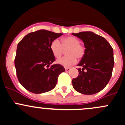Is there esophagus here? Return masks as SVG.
I'll return each instance as SVG.
<instances>
[{
	"instance_id": "obj_1",
	"label": "esophagus",
	"mask_w": 125,
	"mask_h": 125,
	"mask_svg": "<svg viewBox=\"0 0 125 125\" xmlns=\"http://www.w3.org/2000/svg\"><path fill=\"white\" fill-rule=\"evenodd\" d=\"M65 72H69L70 70V68L65 67Z\"/></svg>"
}]
</instances>
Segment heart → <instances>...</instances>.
<instances>
[{"label": "heart", "mask_w": 125, "mask_h": 125, "mask_svg": "<svg viewBox=\"0 0 125 125\" xmlns=\"http://www.w3.org/2000/svg\"><path fill=\"white\" fill-rule=\"evenodd\" d=\"M51 52L54 57L59 58L61 56L64 49H67L65 57L57 61L58 64L64 67H69L74 64L77 59H81L85 53V48L80 44L79 39L74 37H67L62 39V44L58 39L52 41L50 45Z\"/></svg>", "instance_id": "obj_1"}]
</instances>
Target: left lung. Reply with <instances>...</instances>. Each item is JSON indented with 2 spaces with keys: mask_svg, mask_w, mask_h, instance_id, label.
I'll return each instance as SVG.
<instances>
[{
  "mask_svg": "<svg viewBox=\"0 0 125 125\" xmlns=\"http://www.w3.org/2000/svg\"><path fill=\"white\" fill-rule=\"evenodd\" d=\"M72 35L83 42L85 53L78 65L79 75L72 80L74 89L83 94H94L108 84L114 67L113 49L105 38L91 31Z\"/></svg>",
  "mask_w": 125,
  "mask_h": 125,
  "instance_id": "8db88e82",
  "label": "left lung"
}]
</instances>
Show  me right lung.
I'll return each instance as SVG.
<instances>
[{
  "label": "right lung",
  "mask_w": 125,
  "mask_h": 125,
  "mask_svg": "<svg viewBox=\"0 0 125 125\" xmlns=\"http://www.w3.org/2000/svg\"><path fill=\"white\" fill-rule=\"evenodd\" d=\"M62 35L40 29L24 36L18 44L14 60L17 76L27 90L41 94L55 87L65 69L60 64L50 66L55 60L50 45Z\"/></svg>",
  "instance_id": "1"
}]
</instances>
